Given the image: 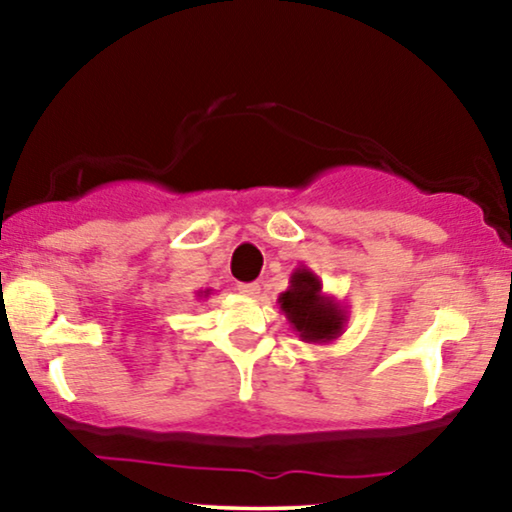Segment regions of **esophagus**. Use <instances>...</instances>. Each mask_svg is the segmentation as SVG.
<instances>
[{"label": "esophagus", "instance_id": "34e87169", "mask_svg": "<svg viewBox=\"0 0 512 512\" xmlns=\"http://www.w3.org/2000/svg\"><path fill=\"white\" fill-rule=\"evenodd\" d=\"M237 291L242 293V296H249V298H256L258 293H261V286H258L256 282H251V284H240L237 286Z\"/></svg>", "mask_w": 512, "mask_h": 512}]
</instances>
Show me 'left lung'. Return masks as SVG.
<instances>
[{
  "label": "left lung",
  "instance_id": "1",
  "mask_svg": "<svg viewBox=\"0 0 512 512\" xmlns=\"http://www.w3.org/2000/svg\"><path fill=\"white\" fill-rule=\"evenodd\" d=\"M277 303L293 333L303 342L326 345L345 333L347 310L340 300L326 296L321 279L305 265L291 272L289 289L279 293Z\"/></svg>",
  "mask_w": 512,
  "mask_h": 512
}]
</instances>
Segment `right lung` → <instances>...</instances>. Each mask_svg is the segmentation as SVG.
Masks as SVG:
<instances>
[{
  "mask_svg": "<svg viewBox=\"0 0 512 512\" xmlns=\"http://www.w3.org/2000/svg\"><path fill=\"white\" fill-rule=\"evenodd\" d=\"M209 293H212V289H205V291H198V298H207Z\"/></svg>",
  "mask_w": 512,
  "mask_h": 512,
  "instance_id": "add662e5",
  "label": "right lung"
}]
</instances>
